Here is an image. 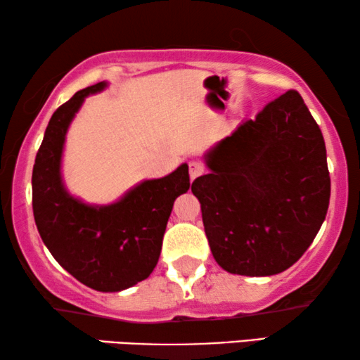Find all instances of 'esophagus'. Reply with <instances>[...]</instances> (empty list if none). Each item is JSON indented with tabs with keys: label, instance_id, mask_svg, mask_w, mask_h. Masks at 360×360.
<instances>
[{
	"label": "esophagus",
	"instance_id": "1",
	"mask_svg": "<svg viewBox=\"0 0 360 360\" xmlns=\"http://www.w3.org/2000/svg\"><path fill=\"white\" fill-rule=\"evenodd\" d=\"M204 171H205L204 165L199 163V161H191V163H189V176H191V179L199 178L200 174H204Z\"/></svg>",
	"mask_w": 360,
	"mask_h": 360
}]
</instances>
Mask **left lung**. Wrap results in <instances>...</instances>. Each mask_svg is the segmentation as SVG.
<instances>
[{
    "label": "left lung",
    "instance_id": "obj_1",
    "mask_svg": "<svg viewBox=\"0 0 360 360\" xmlns=\"http://www.w3.org/2000/svg\"><path fill=\"white\" fill-rule=\"evenodd\" d=\"M192 182L212 255L240 276H272L300 259L330 205L323 134L295 89L271 101L207 155Z\"/></svg>",
    "mask_w": 360,
    "mask_h": 360
}]
</instances>
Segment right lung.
<instances>
[{
    "label": "right lung",
    "mask_w": 360,
    "mask_h": 360,
    "mask_svg": "<svg viewBox=\"0 0 360 360\" xmlns=\"http://www.w3.org/2000/svg\"><path fill=\"white\" fill-rule=\"evenodd\" d=\"M98 83L78 91L55 110L32 171V210L40 238L65 271L99 292H119L153 272L176 197L189 189V168L181 165L161 179L141 182L122 200L89 207L73 199L60 179L65 134Z\"/></svg>",
    "instance_id": "obj_1"
}]
</instances>
